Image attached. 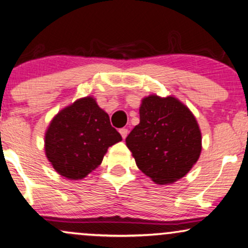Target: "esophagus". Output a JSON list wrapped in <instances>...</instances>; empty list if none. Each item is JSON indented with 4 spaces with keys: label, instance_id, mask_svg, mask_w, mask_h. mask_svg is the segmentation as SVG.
<instances>
[{
    "label": "esophagus",
    "instance_id": "34e87169",
    "mask_svg": "<svg viewBox=\"0 0 248 248\" xmlns=\"http://www.w3.org/2000/svg\"><path fill=\"white\" fill-rule=\"evenodd\" d=\"M119 133H120L121 137L124 140V138H126L127 135H128V129H126V128H122V129L119 130Z\"/></svg>",
    "mask_w": 248,
    "mask_h": 248
}]
</instances>
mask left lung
Here are the masks:
<instances>
[{
    "label": "left lung",
    "mask_w": 248,
    "mask_h": 248,
    "mask_svg": "<svg viewBox=\"0 0 248 248\" xmlns=\"http://www.w3.org/2000/svg\"><path fill=\"white\" fill-rule=\"evenodd\" d=\"M126 145L141 172L158 185L176 183L200 158L202 133L195 115L174 96L141 100L140 124Z\"/></svg>",
    "instance_id": "left-lung-1"
}]
</instances>
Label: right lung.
Listing matches in <instances>:
<instances>
[{"mask_svg": "<svg viewBox=\"0 0 248 248\" xmlns=\"http://www.w3.org/2000/svg\"><path fill=\"white\" fill-rule=\"evenodd\" d=\"M121 140L107 112L93 96H86L53 117L45 131L44 150L60 176L80 180L100 166L108 147Z\"/></svg>", "mask_w": 248, "mask_h": 248, "instance_id": "add662e5", "label": "right lung"}]
</instances>
